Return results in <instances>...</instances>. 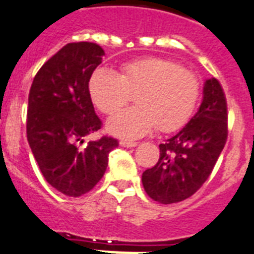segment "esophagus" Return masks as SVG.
Wrapping results in <instances>:
<instances>
[{
	"label": "esophagus",
	"instance_id": "obj_1",
	"mask_svg": "<svg viewBox=\"0 0 254 254\" xmlns=\"http://www.w3.org/2000/svg\"><path fill=\"white\" fill-rule=\"evenodd\" d=\"M119 144H121L122 147L126 148H133L137 145L136 141H132V140H121V143Z\"/></svg>",
	"mask_w": 254,
	"mask_h": 254
}]
</instances>
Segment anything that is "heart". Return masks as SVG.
I'll return each instance as SVG.
<instances>
[{
	"label": "heart",
	"mask_w": 254,
	"mask_h": 254,
	"mask_svg": "<svg viewBox=\"0 0 254 254\" xmlns=\"http://www.w3.org/2000/svg\"><path fill=\"white\" fill-rule=\"evenodd\" d=\"M93 103L105 114H113L136 94V107L115 113L107 121L113 135L136 139L159 126L170 132L188 121L199 95L195 73L176 62L160 56H148L123 63L119 76L98 68L89 80Z\"/></svg>",
	"instance_id": "obj_1"
}]
</instances>
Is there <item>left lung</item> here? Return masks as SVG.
I'll list each match as a JSON object with an SVG mask.
<instances>
[{"mask_svg": "<svg viewBox=\"0 0 254 254\" xmlns=\"http://www.w3.org/2000/svg\"><path fill=\"white\" fill-rule=\"evenodd\" d=\"M227 101L216 78L204 81L203 99L184 128L160 144V159L141 176L144 190L162 204L191 196L210 177L228 136Z\"/></svg>", "mask_w": 254, "mask_h": 254, "instance_id": "obj_1", "label": "left lung"}]
</instances>
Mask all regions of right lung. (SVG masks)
I'll list each match as a JSON object with an SVG mask.
<instances>
[{
    "mask_svg": "<svg viewBox=\"0 0 254 254\" xmlns=\"http://www.w3.org/2000/svg\"><path fill=\"white\" fill-rule=\"evenodd\" d=\"M103 50L90 42L68 43L32 81L27 140L46 181L68 196L90 191L106 172L118 140L102 136L82 148L84 137L102 127L89 94V80Z\"/></svg>",
    "mask_w": 254,
    "mask_h": 254,
    "instance_id": "add662e5",
    "label": "right lung"
}]
</instances>
